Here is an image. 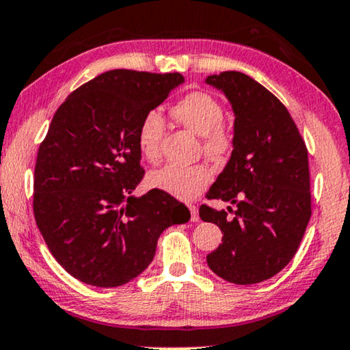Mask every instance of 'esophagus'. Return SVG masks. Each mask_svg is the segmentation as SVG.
I'll use <instances>...</instances> for the list:
<instances>
[{
  "instance_id": "obj_1",
  "label": "esophagus",
  "mask_w": 350,
  "mask_h": 350,
  "mask_svg": "<svg viewBox=\"0 0 350 350\" xmlns=\"http://www.w3.org/2000/svg\"><path fill=\"white\" fill-rule=\"evenodd\" d=\"M189 208H190V213H191L190 220H191L193 223H198V221H200V213H198V207H196L195 204H190V206H189Z\"/></svg>"
}]
</instances>
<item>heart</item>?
Masks as SVG:
<instances>
[{
  "label": "heart",
  "instance_id": "obj_1",
  "mask_svg": "<svg viewBox=\"0 0 350 350\" xmlns=\"http://www.w3.org/2000/svg\"><path fill=\"white\" fill-rule=\"evenodd\" d=\"M171 114L177 122L204 137V150L212 157H223L231 149V135L223 127V107L211 94L195 91L177 100ZM165 135V119L159 111H148L137 130L138 149L143 157L155 161L160 155V144ZM211 182V171L204 165H165L148 176L150 189L163 191L176 200L190 201L204 191Z\"/></svg>",
  "mask_w": 350,
  "mask_h": 350
}]
</instances>
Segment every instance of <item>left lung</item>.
I'll return each mask as SVG.
<instances>
[{"mask_svg":"<svg viewBox=\"0 0 350 350\" xmlns=\"http://www.w3.org/2000/svg\"><path fill=\"white\" fill-rule=\"evenodd\" d=\"M206 83L234 113L231 157L206 198L236 204L232 217L200 207L223 234L207 265L229 283L256 284L289 264L310 221L308 150L286 107L253 78L228 70Z\"/></svg>","mask_w":350,"mask_h":350,"instance_id":"8db88e82","label":"left lung"}]
</instances>
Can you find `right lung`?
<instances>
[{
    "mask_svg": "<svg viewBox=\"0 0 350 350\" xmlns=\"http://www.w3.org/2000/svg\"><path fill=\"white\" fill-rule=\"evenodd\" d=\"M184 81L180 74L108 70L55 113L36 161L33 208L50 253L83 283L116 288L137 278L160 234L190 220L163 191L132 195L144 174L139 121Z\"/></svg>",
    "mask_w": 350,
    "mask_h": 350,
    "instance_id": "1",
    "label": "right lung"
}]
</instances>
